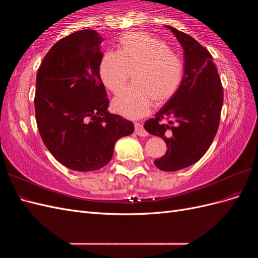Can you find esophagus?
I'll return each instance as SVG.
<instances>
[{
  "instance_id": "1",
  "label": "esophagus",
  "mask_w": 258,
  "mask_h": 258,
  "mask_svg": "<svg viewBox=\"0 0 258 258\" xmlns=\"http://www.w3.org/2000/svg\"><path fill=\"white\" fill-rule=\"evenodd\" d=\"M135 130H136V134L140 137H146L148 135L146 130L144 129L143 124H141L140 122H135Z\"/></svg>"
}]
</instances>
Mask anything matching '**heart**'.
I'll return each mask as SVG.
<instances>
[{
	"label": "heart",
	"instance_id": "1",
	"mask_svg": "<svg viewBox=\"0 0 258 258\" xmlns=\"http://www.w3.org/2000/svg\"><path fill=\"white\" fill-rule=\"evenodd\" d=\"M132 73L134 85L117 95L112 107L127 118H139L148 112L152 102L159 106L172 99L184 77V62L158 37L143 32L122 35L118 50L103 53L99 75L105 88L117 93Z\"/></svg>",
	"mask_w": 258,
	"mask_h": 258
}]
</instances>
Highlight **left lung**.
<instances>
[{"label": "left lung", "instance_id": "obj_1", "mask_svg": "<svg viewBox=\"0 0 258 258\" xmlns=\"http://www.w3.org/2000/svg\"><path fill=\"white\" fill-rule=\"evenodd\" d=\"M184 49V77L175 96L155 118L145 121L148 134L165 140L167 152L154 161L162 171L191 166L206 154L221 119L224 91L213 58L194 37L167 26Z\"/></svg>", "mask_w": 258, "mask_h": 258}]
</instances>
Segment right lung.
Wrapping results in <instances>:
<instances>
[{
	"instance_id": "1",
	"label": "right lung",
	"mask_w": 258,
	"mask_h": 258,
	"mask_svg": "<svg viewBox=\"0 0 258 258\" xmlns=\"http://www.w3.org/2000/svg\"><path fill=\"white\" fill-rule=\"evenodd\" d=\"M101 41L95 30L61 38L36 75L35 118L43 142L62 165L81 172L107 165L117 140L135 131L130 120L107 112Z\"/></svg>"
}]
</instances>
